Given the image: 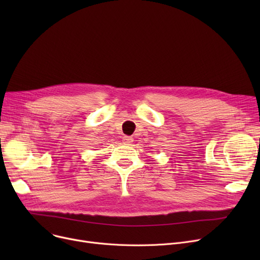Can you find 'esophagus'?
<instances>
[{"mask_svg":"<svg viewBox=\"0 0 260 260\" xmlns=\"http://www.w3.org/2000/svg\"><path fill=\"white\" fill-rule=\"evenodd\" d=\"M133 141H134L133 137H129V136H124V137H123V142H124L125 144L129 145Z\"/></svg>","mask_w":260,"mask_h":260,"instance_id":"obj_1","label":"esophagus"}]
</instances>
